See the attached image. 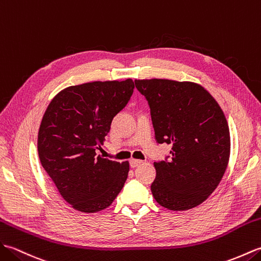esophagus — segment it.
<instances>
[{"label": "esophagus", "mask_w": 261, "mask_h": 261, "mask_svg": "<svg viewBox=\"0 0 261 261\" xmlns=\"http://www.w3.org/2000/svg\"><path fill=\"white\" fill-rule=\"evenodd\" d=\"M144 163L143 161H141V160H130L129 161V165H130V167H133V169H134V167H137V166H140V165H142Z\"/></svg>", "instance_id": "34e87169"}]
</instances>
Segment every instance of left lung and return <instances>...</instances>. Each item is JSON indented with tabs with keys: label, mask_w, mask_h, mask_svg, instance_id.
<instances>
[{
	"label": "left lung",
	"mask_w": 261,
	"mask_h": 261,
	"mask_svg": "<svg viewBox=\"0 0 261 261\" xmlns=\"http://www.w3.org/2000/svg\"><path fill=\"white\" fill-rule=\"evenodd\" d=\"M135 86L148 101L156 142L172 144L171 159L154 163V199L173 211L198 206L228 166L230 133L221 107L194 83L143 79Z\"/></svg>",
	"instance_id": "1"
}]
</instances>
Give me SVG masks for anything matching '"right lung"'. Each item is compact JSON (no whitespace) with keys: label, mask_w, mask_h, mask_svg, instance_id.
<instances>
[{"label":"right lung","mask_w":261,"mask_h":261,"mask_svg":"<svg viewBox=\"0 0 261 261\" xmlns=\"http://www.w3.org/2000/svg\"><path fill=\"white\" fill-rule=\"evenodd\" d=\"M134 82H92L70 86L51 100L38 134V153L58 192L73 209H106L123 189L128 162L97 155L112 120L134 91Z\"/></svg>","instance_id":"add662e5"}]
</instances>
